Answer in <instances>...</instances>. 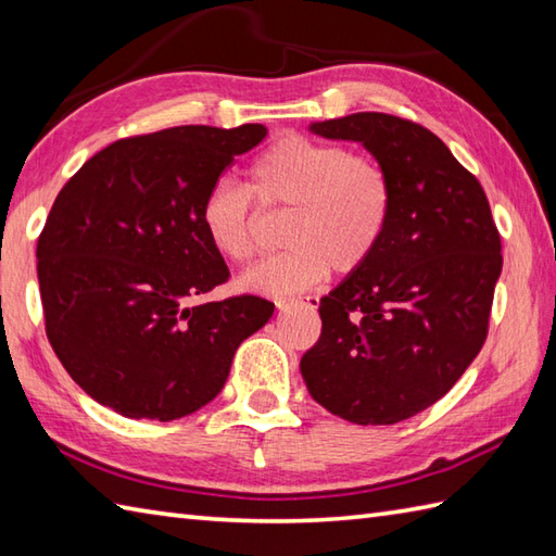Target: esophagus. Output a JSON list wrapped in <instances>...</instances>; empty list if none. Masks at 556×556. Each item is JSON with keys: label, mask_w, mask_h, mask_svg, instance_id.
I'll return each mask as SVG.
<instances>
[{"label": "esophagus", "mask_w": 556, "mask_h": 556, "mask_svg": "<svg viewBox=\"0 0 556 556\" xmlns=\"http://www.w3.org/2000/svg\"><path fill=\"white\" fill-rule=\"evenodd\" d=\"M293 305H308V308H317V305H320V299L317 296H305V299H279L277 301V308L279 311H289V308H293Z\"/></svg>", "instance_id": "34e87169"}]
</instances>
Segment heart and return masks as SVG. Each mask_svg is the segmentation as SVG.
I'll return each instance as SVG.
<instances>
[{"label": "heart", "instance_id": "obj_1", "mask_svg": "<svg viewBox=\"0 0 556 556\" xmlns=\"http://www.w3.org/2000/svg\"><path fill=\"white\" fill-rule=\"evenodd\" d=\"M248 190L265 210H291L289 251L265 260L239 287L265 296H291L327 277L361 269L380 248L394 212V184L370 155L339 143L289 134L275 140L248 169ZM245 188L217 181L200 203V227L212 251L236 265L251 263L257 215Z\"/></svg>", "mask_w": 556, "mask_h": 556}]
</instances>
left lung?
Returning a JSON list of instances; mask_svg holds the SVG:
<instances>
[{
	"label": "left lung",
	"instance_id": "1",
	"mask_svg": "<svg viewBox=\"0 0 556 556\" xmlns=\"http://www.w3.org/2000/svg\"><path fill=\"white\" fill-rule=\"evenodd\" d=\"M311 131L380 160L394 212L375 255L320 301L323 334L301 375L334 416L394 425L440 401L485 344L500 231L480 181L420 124L358 112Z\"/></svg>",
	"mask_w": 556,
	"mask_h": 556
}]
</instances>
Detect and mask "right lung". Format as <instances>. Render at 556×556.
I'll return each mask as SVG.
<instances>
[{
    "instance_id": "obj_1",
    "label": "right lung",
    "mask_w": 556,
    "mask_h": 556,
    "mask_svg": "<svg viewBox=\"0 0 556 556\" xmlns=\"http://www.w3.org/2000/svg\"><path fill=\"white\" fill-rule=\"evenodd\" d=\"M265 136L243 124L122 138L59 191L38 239L45 332L98 404L160 422L203 408L275 313L260 296L198 301L229 279L200 203Z\"/></svg>"
}]
</instances>
